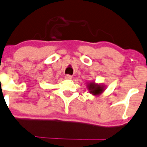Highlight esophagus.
Wrapping results in <instances>:
<instances>
[{
  "mask_svg": "<svg viewBox=\"0 0 147 147\" xmlns=\"http://www.w3.org/2000/svg\"><path fill=\"white\" fill-rule=\"evenodd\" d=\"M72 78V77L71 76V75H65V79H67V80H71Z\"/></svg>",
  "mask_w": 147,
  "mask_h": 147,
  "instance_id": "esophagus-1",
  "label": "esophagus"
}]
</instances>
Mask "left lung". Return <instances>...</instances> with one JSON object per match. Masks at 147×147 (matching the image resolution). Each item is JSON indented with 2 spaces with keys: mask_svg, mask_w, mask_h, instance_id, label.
Returning <instances> with one entry per match:
<instances>
[{
  "mask_svg": "<svg viewBox=\"0 0 147 147\" xmlns=\"http://www.w3.org/2000/svg\"><path fill=\"white\" fill-rule=\"evenodd\" d=\"M86 86L89 90L90 93L92 94L94 96L100 95L105 91V87L103 85L95 83V82H94V81L88 82V85Z\"/></svg>",
  "mask_w": 147,
  "mask_h": 147,
  "instance_id": "left-lung-1",
  "label": "left lung"
}]
</instances>
